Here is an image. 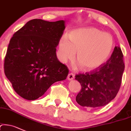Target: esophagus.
Returning <instances> with one entry per match:
<instances>
[{"label": "esophagus", "mask_w": 131, "mask_h": 131, "mask_svg": "<svg viewBox=\"0 0 131 131\" xmlns=\"http://www.w3.org/2000/svg\"><path fill=\"white\" fill-rule=\"evenodd\" d=\"M74 75L72 73H69V74H68V75H67V79H68L69 81H72V80L74 79Z\"/></svg>", "instance_id": "1"}]
</instances>
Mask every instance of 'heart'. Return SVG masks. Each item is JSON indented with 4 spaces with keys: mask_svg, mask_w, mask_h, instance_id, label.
Segmentation results:
<instances>
[{
    "mask_svg": "<svg viewBox=\"0 0 131 131\" xmlns=\"http://www.w3.org/2000/svg\"><path fill=\"white\" fill-rule=\"evenodd\" d=\"M112 37L96 28L84 27L72 30L69 36H62L58 43L57 57L62 63H66L75 57V67L93 71L105 64L112 51Z\"/></svg>",
    "mask_w": 131,
    "mask_h": 131,
    "instance_id": "obj_1",
    "label": "heart"
}]
</instances>
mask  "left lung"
I'll use <instances>...</instances> for the list:
<instances>
[{"mask_svg":"<svg viewBox=\"0 0 131 131\" xmlns=\"http://www.w3.org/2000/svg\"><path fill=\"white\" fill-rule=\"evenodd\" d=\"M123 54L116 46L106 63L95 71L75 75L81 90L75 100L80 105L90 108L104 106L119 92L124 71Z\"/></svg>","mask_w":131,"mask_h":131,"instance_id":"1","label":"left lung"}]
</instances>
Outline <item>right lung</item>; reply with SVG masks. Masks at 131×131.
Masks as SVG:
<instances>
[{
    "mask_svg": "<svg viewBox=\"0 0 131 131\" xmlns=\"http://www.w3.org/2000/svg\"><path fill=\"white\" fill-rule=\"evenodd\" d=\"M65 21L33 19L11 38L4 60V72L14 91L27 100H36L50 85L65 80L69 69L58 60L56 47Z\"/></svg>",
    "mask_w": 131,
    "mask_h": 131,
    "instance_id": "right-lung-1",
    "label": "right lung"
}]
</instances>
